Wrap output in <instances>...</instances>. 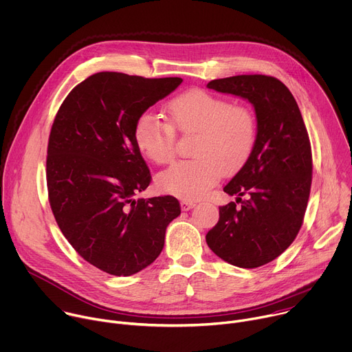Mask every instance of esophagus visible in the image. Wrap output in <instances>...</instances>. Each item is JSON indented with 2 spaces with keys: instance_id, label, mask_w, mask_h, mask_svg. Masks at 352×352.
Here are the masks:
<instances>
[{
  "instance_id": "1",
  "label": "esophagus",
  "mask_w": 352,
  "mask_h": 352,
  "mask_svg": "<svg viewBox=\"0 0 352 352\" xmlns=\"http://www.w3.org/2000/svg\"><path fill=\"white\" fill-rule=\"evenodd\" d=\"M180 206H182V210H188V209L195 206V202L194 201H188V199H183L180 202Z\"/></svg>"
}]
</instances>
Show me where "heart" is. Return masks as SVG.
I'll return each instance as SVG.
<instances>
[{
  "label": "heart",
  "instance_id": "1",
  "mask_svg": "<svg viewBox=\"0 0 352 352\" xmlns=\"http://www.w3.org/2000/svg\"><path fill=\"white\" fill-rule=\"evenodd\" d=\"M169 123L153 112L135 119L134 143L146 158L162 165L175 155V130L195 133L191 161L176 162L157 176V186L175 197L195 199L223 173L239 170L256 144L251 109L205 90H190L168 105Z\"/></svg>",
  "mask_w": 352,
  "mask_h": 352
}]
</instances>
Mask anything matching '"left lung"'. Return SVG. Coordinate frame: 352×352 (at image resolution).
Here are the masks:
<instances>
[{
  "label": "left lung",
  "mask_w": 352,
  "mask_h": 352,
  "mask_svg": "<svg viewBox=\"0 0 352 352\" xmlns=\"http://www.w3.org/2000/svg\"><path fill=\"white\" fill-rule=\"evenodd\" d=\"M206 87L248 100L258 127L250 160L223 187L236 202L219 206L206 244L234 266L258 267L283 254L302 226L312 183L309 135L292 91L273 76L239 75Z\"/></svg>",
  "instance_id": "8db88e82"
}]
</instances>
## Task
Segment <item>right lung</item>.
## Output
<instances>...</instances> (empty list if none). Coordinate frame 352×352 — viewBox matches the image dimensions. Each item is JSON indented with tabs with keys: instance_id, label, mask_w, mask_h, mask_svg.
Segmentation results:
<instances>
[{
	"instance_id": "1",
	"label": "right lung",
	"mask_w": 352,
	"mask_h": 352,
	"mask_svg": "<svg viewBox=\"0 0 352 352\" xmlns=\"http://www.w3.org/2000/svg\"><path fill=\"white\" fill-rule=\"evenodd\" d=\"M182 82L100 72L67 94L54 119L47 148L54 218L76 252L109 274L130 276L151 265L180 215L172 195L134 199L151 173L133 129Z\"/></svg>"
}]
</instances>
